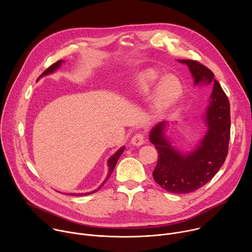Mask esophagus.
<instances>
[{"label": "esophagus", "instance_id": "esophagus-1", "mask_svg": "<svg viewBox=\"0 0 252 252\" xmlns=\"http://www.w3.org/2000/svg\"><path fill=\"white\" fill-rule=\"evenodd\" d=\"M143 142H145V136H143L142 133H139V132H138V133H135V134L132 136L131 140H130L131 145L136 146V147L141 146Z\"/></svg>", "mask_w": 252, "mask_h": 252}]
</instances>
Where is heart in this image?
<instances>
[{"label":"heart","mask_w":252,"mask_h":252,"mask_svg":"<svg viewBox=\"0 0 252 252\" xmlns=\"http://www.w3.org/2000/svg\"><path fill=\"white\" fill-rule=\"evenodd\" d=\"M161 80V76L155 69H145L134 75L130 81V90L132 94L143 95L150 94L153 89ZM183 86L175 77L164 78L157 87L153 103L155 109L162 111L173 104L181 96Z\"/></svg>","instance_id":"heart-1"}]
</instances>
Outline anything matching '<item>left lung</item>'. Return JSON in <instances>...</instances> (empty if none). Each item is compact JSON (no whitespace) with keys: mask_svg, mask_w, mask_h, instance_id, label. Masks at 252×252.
Here are the masks:
<instances>
[{"mask_svg":"<svg viewBox=\"0 0 252 252\" xmlns=\"http://www.w3.org/2000/svg\"><path fill=\"white\" fill-rule=\"evenodd\" d=\"M177 61L189 66L194 86L212 87L204 115L207 130L193 152L182 154L165 136L167 123L158 124L150 133V140L158 153L153 176L158 185L169 192L189 193L210 182L225 161L230 138V106L209 68L192 60Z\"/></svg>","mask_w":252,"mask_h":252,"instance_id":"8db88e82","label":"left lung"}]
</instances>
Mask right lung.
<instances>
[{
	"label": "right lung",
	"instance_id": "obj_1",
	"mask_svg": "<svg viewBox=\"0 0 252 252\" xmlns=\"http://www.w3.org/2000/svg\"><path fill=\"white\" fill-rule=\"evenodd\" d=\"M62 63H63V61H62V60H60V61H58L57 63H55L54 64H52L51 66H49L44 73L40 76V78H42V77H44V76H47V75H50V74H52V73H54L55 70H57L59 67H60V65L62 64ZM39 78V79H40ZM124 151H125V147H123V148H121L114 156H112L110 158H109V160H107V165H109V172H107V175H106V177H105V179H104V182L99 186V188H97L96 189H94V190H93V191H91V192H86V193H69V195H75V196H82V195H88V194H91V193H94V192H95V191H97L98 189H100V188L104 185V183L107 181V179L110 178V176H111V174H112V172L114 171V168H115V166H116V164H117V161H118V159H119V158L122 156V154L124 153Z\"/></svg>",
	"mask_w": 252,
	"mask_h": 252
}]
</instances>
